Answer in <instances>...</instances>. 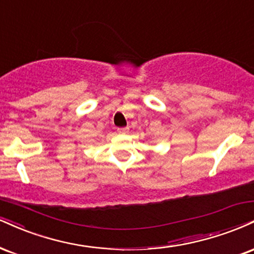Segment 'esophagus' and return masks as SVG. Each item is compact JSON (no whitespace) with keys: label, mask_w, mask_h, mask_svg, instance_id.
I'll list each match as a JSON object with an SVG mask.
<instances>
[{"label":"esophagus","mask_w":254,"mask_h":254,"mask_svg":"<svg viewBox=\"0 0 254 254\" xmlns=\"http://www.w3.org/2000/svg\"><path fill=\"white\" fill-rule=\"evenodd\" d=\"M117 131L119 133H127L129 132V127H118Z\"/></svg>","instance_id":"obj_1"}]
</instances>
